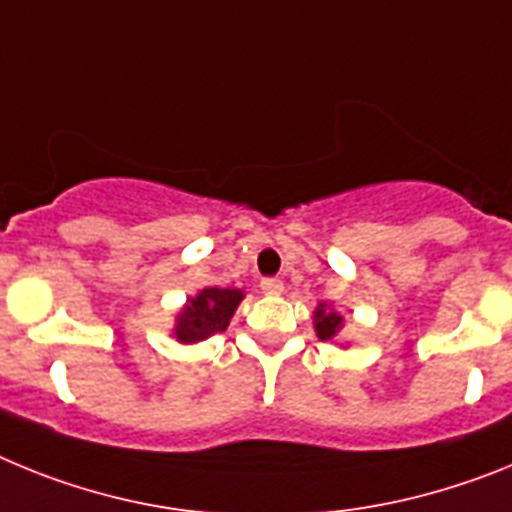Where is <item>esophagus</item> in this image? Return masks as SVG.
<instances>
[{
    "label": "esophagus",
    "instance_id": "34e87169",
    "mask_svg": "<svg viewBox=\"0 0 512 512\" xmlns=\"http://www.w3.org/2000/svg\"><path fill=\"white\" fill-rule=\"evenodd\" d=\"M262 293H268V296H278V293H283V281L281 278H265V281L260 283Z\"/></svg>",
    "mask_w": 512,
    "mask_h": 512
}]
</instances>
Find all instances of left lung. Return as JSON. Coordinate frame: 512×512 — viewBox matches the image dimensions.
Listing matches in <instances>:
<instances>
[{
	"instance_id": "8db88e82",
	"label": "left lung",
	"mask_w": 512,
	"mask_h": 512,
	"mask_svg": "<svg viewBox=\"0 0 512 512\" xmlns=\"http://www.w3.org/2000/svg\"><path fill=\"white\" fill-rule=\"evenodd\" d=\"M342 327H345V317L335 306L327 304V301L317 304V309H314V332H317L319 340L335 342Z\"/></svg>"
}]
</instances>
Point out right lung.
<instances>
[{
	"instance_id": "obj_1",
	"label": "right lung",
	"mask_w": 512,
	"mask_h": 512,
	"mask_svg": "<svg viewBox=\"0 0 512 512\" xmlns=\"http://www.w3.org/2000/svg\"><path fill=\"white\" fill-rule=\"evenodd\" d=\"M242 299V288H201L177 311L172 337L182 345H195V342L208 340L211 335H219L229 327L231 317H234L237 306L242 304Z\"/></svg>"
}]
</instances>
